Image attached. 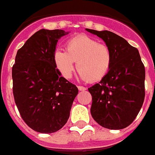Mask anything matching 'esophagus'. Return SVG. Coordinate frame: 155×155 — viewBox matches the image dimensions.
<instances>
[{
	"label": "esophagus",
	"mask_w": 155,
	"mask_h": 155,
	"mask_svg": "<svg viewBox=\"0 0 155 155\" xmlns=\"http://www.w3.org/2000/svg\"><path fill=\"white\" fill-rule=\"evenodd\" d=\"M78 90L80 91H85V90H86V88L84 87V86H81V85H78Z\"/></svg>",
	"instance_id": "1"
}]
</instances>
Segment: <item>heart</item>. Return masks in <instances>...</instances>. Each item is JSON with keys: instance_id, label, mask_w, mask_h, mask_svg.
Wrapping results in <instances>:
<instances>
[{"instance_id": "b5f03b06", "label": "heart", "mask_w": 155, "mask_h": 155, "mask_svg": "<svg viewBox=\"0 0 155 155\" xmlns=\"http://www.w3.org/2000/svg\"><path fill=\"white\" fill-rule=\"evenodd\" d=\"M57 69L65 78H71L74 62L81 79L90 82L101 81L110 70L113 55L106 45L86 35H78L65 43V51L57 49L54 54Z\"/></svg>"}]
</instances>
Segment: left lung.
<instances>
[{"instance_id":"obj_1","label":"left lung","mask_w":155,"mask_h":155,"mask_svg":"<svg viewBox=\"0 0 155 155\" xmlns=\"http://www.w3.org/2000/svg\"><path fill=\"white\" fill-rule=\"evenodd\" d=\"M85 30L101 38L113 55L107 75L88 89L92 95L91 115L105 128H126L135 119L144 101L145 67L139 52L110 31Z\"/></svg>"}]
</instances>
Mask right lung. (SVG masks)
<instances>
[{"label":"right lung","instance_id":"obj_1","mask_svg":"<svg viewBox=\"0 0 155 155\" xmlns=\"http://www.w3.org/2000/svg\"><path fill=\"white\" fill-rule=\"evenodd\" d=\"M70 32L41 28L18 49L12 69L15 103L33 130L51 134L64 127L78 90L57 69L58 40Z\"/></svg>","mask_w":155,"mask_h":155}]
</instances>
